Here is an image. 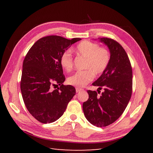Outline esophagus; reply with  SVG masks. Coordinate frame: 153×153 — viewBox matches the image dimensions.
Segmentation results:
<instances>
[{
    "mask_svg": "<svg viewBox=\"0 0 153 153\" xmlns=\"http://www.w3.org/2000/svg\"><path fill=\"white\" fill-rule=\"evenodd\" d=\"M82 91V89H80V88H76V93H79V92H80V91Z\"/></svg>",
    "mask_w": 153,
    "mask_h": 153,
    "instance_id": "34e87169",
    "label": "esophagus"
}]
</instances>
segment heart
<instances>
[{"instance_id": "1", "label": "heart", "mask_w": 153, "mask_h": 153, "mask_svg": "<svg viewBox=\"0 0 153 153\" xmlns=\"http://www.w3.org/2000/svg\"><path fill=\"white\" fill-rule=\"evenodd\" d=\"M76 53L85 58L84 69L79 71L68 77V83L76 87H83L93 79L94 74H100L106 70L109 63L110 54L105 48L100 47L99 45L89 41H84L77 45ZM60 63L64 69L69 71L73 68V58L69 51L61 55Z\"/></svg>"}]
</instances>
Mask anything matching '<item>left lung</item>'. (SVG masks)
<instances>
[{
    "instance_id": "obj_1",
    "label": "left lung",
    "mask_w": 153,
    "mask_h": 153,
    "mask_svg": "<svg viewBox=\"0 0 153 153\" xmlns=\"http://www.w3.org/2000/svg\"><path fill=\"white\" fill-rule=\"evenodd\" d=\"M98 39L108 47L110 60L101 76L92 83L99 87L98 93L87 91L89 99L83 102V110L91 124L102 128L118 120L128 106L132 93V68L128 54L118 42L106 37ZM102 88L104 91L99 96Z\"/></svg>"
}]
</instances>
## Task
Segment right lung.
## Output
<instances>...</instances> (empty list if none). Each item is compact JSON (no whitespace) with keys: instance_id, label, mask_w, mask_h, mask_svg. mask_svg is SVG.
Wrapping results in <instances>:
<instances>
[{"instance_id":"obj_1","label":"right lung","mask_w":153,"mask_h":153,"mask_svg":"<svg viewBox=\"0 0 153 153\" xmlns=\"http://www.w3.org/2000/svg\"><path fill=\"white\" fill-rule=\"evenodd\" d=\"M80 38L67 39L50 35L35 42L23 62L20 82L23 100L28 111L39 122L52 123L63 115L76 94L70 85H64L60 63L61 55ZM60 88L53 90V86Z\"/></svg>"}]
</instances>
